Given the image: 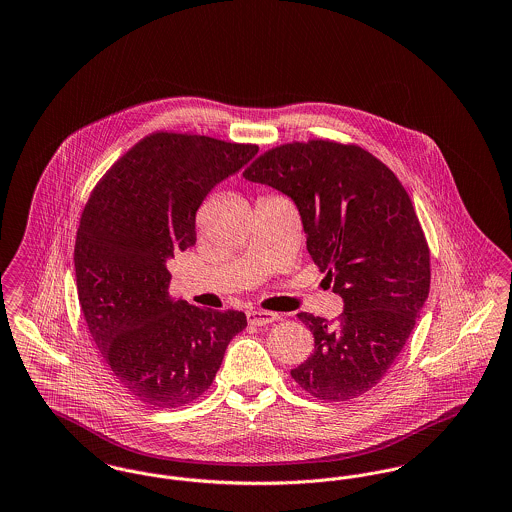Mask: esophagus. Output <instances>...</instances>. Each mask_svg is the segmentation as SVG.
Instances as JSON below:
<instances>
[{
  "instance_id": "esophagus-1",
  "label": "esophagus",
  "mask_w": 512,
  "mask_h": 512,
  "mask_svg": "<svg viewBox=\"0 0 512 512\" xmlns=\"http://www.w3.org/2000/svg\"><path fill=\"white\" fill-rule=\"evenodd\" d=\"M278 318L280 317L276 313H270V311H249L247 313L249 324H255V326H265V324H270V322H274Z\"/></svg>"
}]
</instances>
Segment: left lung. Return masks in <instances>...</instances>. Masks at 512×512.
<instances>
[{
  "mask_svg": "<svg viewBox=\"0 0 512 512\" xmlns=\"http://www.w3.org/2000/svg\"><path fill=\"white\" fill-rule=\"evenodd\" d=\"M295 203L307 251L332 292L338 320L299 313L313 355L292 378L324 401L372 390L395 363L430 292V249L397 176L363 147L328 140L274 147L245 169Z\"/></svg>",
  "mask_w": 512,
  "mask_h": 512,
  "instance_id": "1",
  "label": "left lung"
}]
</instances>
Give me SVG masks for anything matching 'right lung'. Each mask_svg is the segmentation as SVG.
Listing matches in <instances>:
<instances>
[{
  "label": "right lung",
  "mask_w": 512,
  "mask_h": 512,
  "mask_svg": "<svg viewBox=\"0 0 512 512\" xmlns=\"http://www.w3.org/2000/svg\"><path fill=\"white\" fill-rule=\"evenodd\" d=\"M259 147L157 132L109 169L90 195L74 245L76 290L94 343L147 405L192 403L213 384L242 311L172 299L169 261L195 245V213Z\"/></svg>",
  "instance_id": "1"
}]
</instances>
